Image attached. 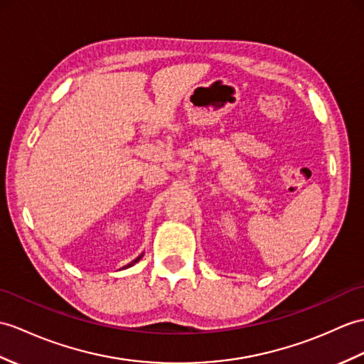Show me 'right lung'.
I'll use <instances>...</instances> for the list:
<instances>
[{"mask_svg":"<svg viewBox=\"0 0 364 364\" xmlns=\"http://www.w3.org/2000/svg\"><path fill=\"white\" fill-rule=\"evenodd\" d=\"M142 256H144V255H141V256H138V257H136V259H134V260H132V262H130V264H129V265H125V267H124V268H129V267H132V265H134V264H136V262H139V260H141V257H142Z\"/></svg>","mask_w":364,"mask_h":364,"instance_id":"1","label":"right lung"}]
</instances>
